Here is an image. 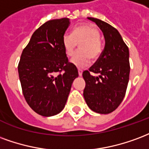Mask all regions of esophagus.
Returning <instances> with one entry per match:
<instances>
[{
  "label": "esophagus",
  "mask_w": 149,
  "mask_h": 149,
  "mask_svg": "<svg viewBox=\"0 0 149 149\" xmlns=\"http://www.w3.org/2000/svg\"><path fill=\"white\" fill-rule=\"evenodd\" d=\"M78 72H79V76H82V70H80V69H79V70H78Z\"/></svg>",
  "instance_id": "esophagus-1"
}]
</instances>
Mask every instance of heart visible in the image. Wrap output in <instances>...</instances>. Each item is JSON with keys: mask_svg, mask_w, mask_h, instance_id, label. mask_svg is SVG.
I'll return each mask as SVG.
<instances>
[{"mask_svg": "<svg viewBox=\"0 0 149 149\" xmlns=\"http://www.w3.org/2000/svg\"><path fill=\"white\" fill-rule=\"evenodd\" d=\"M78 44L80 52L74 55L71 63L78 68H84L91 63V58L97 60L102 54L98 29L91 24H82L74 29L72 34L63 36V46L67 56L74 55Z\"/></svg>", "mask_w": 149, "mask_h": 149, "instance_id": "heart-1", "label": "heart"}]
</instances>
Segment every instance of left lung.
<instances>
[{
  "mask_svg": "<svg viewBox=\"0 0 149 149\" xmlns=\"http://www.w3.org/2000/svg\"><path fill=\"white\" fill-rule=\"evenodd\" d=\"M88 19L102 30L106 43L95 63L82 73L86 82L83 96L91 110L107 114L118 108L125 95L130 72L129 47L113 26L97 18Z\"/></svg>",
  "mask_w": 149,
  "mask_h": 149,
  "instance_id": "8db88e82",
  "label": "left lung"
}]
</instances>
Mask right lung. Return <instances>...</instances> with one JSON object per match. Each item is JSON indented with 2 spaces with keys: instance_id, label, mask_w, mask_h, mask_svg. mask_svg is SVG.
Returning <instances> with one entry per match:
<instances>
[{
  "instance_id": "add662e5",
  "label": "right lung",
  "mask_w": 149,
  "mask_h": 149,
  "mask_svg": "<svg viewBox=\"0 0 149 149\" xmlns=\"http://www.w3.org/2000/svg\"><path fill=\"white\" fill-rule=\"evenodd\" d=\"M70 24L68 18L44 23L32 34L18 64L24 97L31 109L43 117L63 109L72 82L79 76L63 46Z\"/></svg>"
}]
</instances>
